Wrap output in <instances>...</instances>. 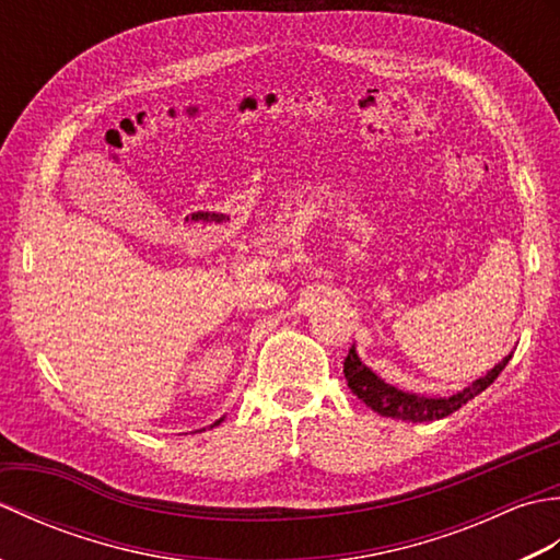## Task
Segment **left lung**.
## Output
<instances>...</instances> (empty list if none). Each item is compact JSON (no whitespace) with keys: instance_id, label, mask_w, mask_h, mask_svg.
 I'll return each mask as SVG.
<instances>
[{"instance_id":"left-lung-1","label":"left lung","mask_w":560,"mask_h":560,"mask_svg":"<svg viewBox=\"0 0 560 560\" xmlns=\"http://www.w3.org/2000/svg\"><path fill=\"white\" fill-rule=\"evenodd\" d=\"M510 359H513V353L505 355V359L495 368H491L483 377L474 380L469 387H464L452 397H423V395H413V392L397 389L395 385H387L383 377H377L371 368L361 363L359 353H355V347L349 349L347 361H343V377H347L353 395L359 397L365 407L377 411L380 416L423 423V421L445 419V416L455 413L469 399L481 395V392L503 373V368L508 365Z\"/></svg>"}]
</instances>
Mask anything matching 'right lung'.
<instances>
[{
	"label": "right lung",
	"instance_id": "1",
	"mask_svg": "<svg viewBox=\"0 0 560 560\" xmlns=\"http://www.w3.org/2000/svg\"><path fill=\"white\" fill-rule=\"evenodd\" d=\"M221 421H223V419H219V421H217V423H213V425H219V423H221ZM213 425H211V428H213Z\"/></svg>",
	"mask_w": 560,
	"mask_h": 560
}]
</instances>
